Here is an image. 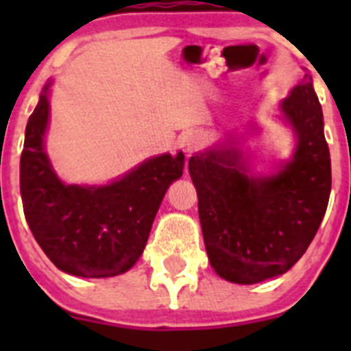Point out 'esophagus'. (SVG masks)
I'll use <instances>...</instances> for the list:
<instances>
[{
	"instance_id": "obj_1",
	"label": "esophagus",
	"mask_w": 351,
	"mask_h": 351,
	"mask_svg": "<svg viewBox=\"0 0 351 351\" xmlns=\"http://www.w3.org/2000/svg\"><path fill=\"white\" fill-rule=\"evenodd\" d=\"M181 145H182V149H184V153L190 156L191 153H195V151H197V149L202 145V137H200L197 132L186 133L181 141Z\"/></svg>"
}]
</instances>
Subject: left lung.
<instances>
[{"instance_id":"obj_1","label":"left lung","mask_w":351,"mask_h":351,"mask_svg":"<svg viewBox=\"0 0 351 351\" xmlns=\"http://www.w3.org/2000/svg\"><path fill=\"white\" fill-rule=\"evenodd\" d=\"M281 112L297 135L295 153L271 176H253L237 147L190 158L207 256L223 280L253 285L281 276L306 253L330 195V153L309 73Z\"/></svg>"}]
</instances>
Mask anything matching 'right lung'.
Listing matches in <instances>:
<instances>
[{
    "label": "right lung",
    "mask_w": 351,
    "mask_h": 351,
    "mask_svg": "<svg viewBox=\"0 0 351 351\" xmlns=\"http://www.w3.org/2000/svg\"><path fill=\"white\" fill-rule=\"evenodd\" d=\"M49 86L27 119L21 154L26 221L60 271L80 278L123 274L141 258L161 200L182 176L184 154L149 158L110 184H64L43 149Z\"/></svg>",
    "instance_id": "1"
}]
</instances>
